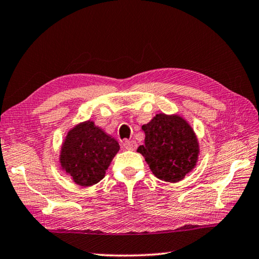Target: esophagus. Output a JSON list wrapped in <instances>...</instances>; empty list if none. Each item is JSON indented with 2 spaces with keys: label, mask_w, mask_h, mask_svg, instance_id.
<instances>
[{
  "label": "esophagus",
  "mask_w": 259,
  "mask_h": 259,
  "mask_svg": "<svg viewBox=\"0 0 259 259\" xmlns=\"http://www.w3.org/2000/svg\"><path fill=\"white\" fill-rule=\"evenodd\" d=\"M123 147L125 148V150L135 151L136 148H137V143H136L135 140H124Z\"/></svg>",
  "instance_id": "obj_1"
}]
</instances>
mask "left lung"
I'll return each instance as SVG.
<instances>
[{"instance_id": "obj_1", "label": "left lung", "mask_w": 259, "mask_h": 259, "mask_svg": "<svg viewBox=\"0 0 259 259\" xmlns=\"http://www.w3.org/2000/svg\"><path fill=\"white\" fill-rule=\"evenodd\" d=\"M142 129L145 142L137 152L145 157L155 177L178 183L195 168L200 155L199 140L184 117L159 113Z\"/></svg>"}]
</instances>
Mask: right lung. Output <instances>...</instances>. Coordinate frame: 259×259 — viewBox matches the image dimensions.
Returning a JSON list of instances; mask_svg holds the SVG:
<instances>
[{
	"instance_id": "1",
	"label": "right lung",
	"mask_w": 259,
	"mask_h": 259,
	"mask_svg": "<svg viewBox=\"0 0 259 259\" xmlns=\"http://www.w3.org/2000/svg\"><path fill=\"white\" fill-rule=\"evenodd\" d=\"M119 143L95 124L80 122L67 131L59 153V164L78 186H93L105 177Z\"/></svg>"
}]
</instances>
